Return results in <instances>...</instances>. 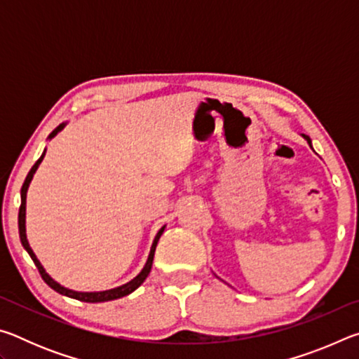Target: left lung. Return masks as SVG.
I'll list each match as a JSON object with an SVG mask.
<instances>
[{"instance_id": "left-lung-1", "label": "left lung", "mask_w": 359, "mask_h": 359, "mask_svg": "<svg viewBox=\"0 0 359 359\" xmlns=\"http://www.w3.org/2000/svg\"><path fill=\"white\" fill-rule=\"evenodd\" d=\"M304 139H306V141L309 142V145H311V147H312V141H311V137H309V136H302Z\"/></svg>"}]
</instances>
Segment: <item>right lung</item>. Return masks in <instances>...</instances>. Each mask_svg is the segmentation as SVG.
I'll list each match as a JSON object with an SVG mask.
<instances>
[{"mask_svg":"<svg viewBox=\"0 0 359 359\" xmlns=\"http://www.w3.org/2000/svg\"><path fill=\"white\" fill-rule=\"evenodd\" d=\"M66 123H68V121H65V123H60V125L57 126V128L53 130V131L50 133V135H48L47 141H50V139L55 137V136L58 135V133L65 128ZM46 150H47V149H44V151H42V155H41L39 160L34 163V166H33L32 169H29V172H28V175H27L25 182H23L22 190H20L22 204H20V210H19V233H20V242H22L23 248H25V250L28 252V255H29V257H32V259H33V263L36 264V267H38V271H39V274H41V277H42V280H44V282L48 285V287H50L52 290H55L57 293H60V294L72 297V299H77V301H82V302H106V301H114V299H118V297L128 296L130 293H133V291L141 287L145 278H147V276L150 274L151 263H154L155 248H156L158 241H160V238H161L163 231H165V228H166V224H165V226H161L160 231H158V233H156L154 242H151L149 258H147V261H145L142 271L139 272V274H137L135 278H133V280L126 282V283H123V285H120V287H117V288H111V290H106V291H74V290H69V288L63 287V285H60L57 280H53V278L47 274L46 269H44V266L41 264V261H39L38 257H36V255H34L33 248L29 247V242H28V239H27V193H28V187H29V184H32V180H33L34 172L38 171L41 161L44 160Z\"/></svg>","mask_w":359,"mask_h":359,"instance_id":"add662e5","label":"right lung"}]
</instances>
